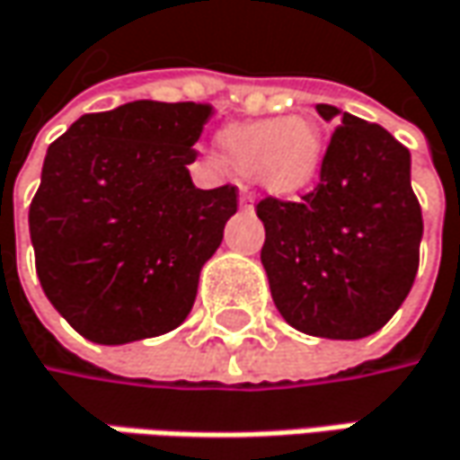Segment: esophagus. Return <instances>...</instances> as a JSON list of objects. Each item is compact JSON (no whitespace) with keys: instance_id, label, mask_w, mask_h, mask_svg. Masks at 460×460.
Listing matches in <instances>:
<instances>
[{"instance_id":"obj_1","label":"esophagus","mask_w":460,"mask_h":460,"mask_svg":"<svg viewBox=\"0 0 460 460\" xmlns=\"http://www.w3.org/2000/svg\"><path fill=\"white\" fill-rule=\"evenodd\" d=\"M239 203L244 205V208H247V205L252 203V192H250L247 187H242V195H239Z\"/></svg>"}]
</instances>
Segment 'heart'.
Masks as SVG:
<instances>
[{"mask_svg":"<svg viewBox=\"0 0 460 460\" xmlns=\"http://www.w3.org/2000/svg\"><path fill=\"white\" fill-rule=\"evenodd\" d=\"M218 148L234 172L255 176L279 198L310 190L325 161V137L307 117L229 124L218 135Z\"/></svg>","mask_w":460,"mask_h":460,"instance_id":"b5f03b06","label":"heart"}]
</instances>
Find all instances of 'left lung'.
Listing matches in <instances>:
<instances>
[{
    "label": "left lung",
    "mask_w": 460,
    "mask_h": 460,
    "mask_svg": "<svg viewBox=\"0 0 460 460\" xmlns=\"http://www.w3.org/2000/svg\"><path fill=\"white\" fill-rule=\"evenodd\" d=\"M338 122L317 187L299 200L262 198L260 260L284 320L320 338L354 341L380 331L417 279L421 208L411 155L388 129L336 106Z\"/></svg>",
    "instance_id": "8db88e82"
}]
</instances>
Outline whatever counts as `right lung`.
I'll use <instances>...</instances> for the list:
<instances>
[{
    "label": "right lung",
    "instance_id": "right-lung-1",
    "mask_svg": "<svg viewBox=\"0 0 460 460\" xmlns=\"http://www.w3.org/2000/svg\"><path fill=\"white\" fill-rule=\"evenodd\" d=\"M210 103L132 101L85 114L43 158L28 210L43 294L95 343L174 331L236 213V187L198 190L187 164Z\"/></svg>",
    "mask_w": 460,
    "mask_h": 460
}]
</instances>
